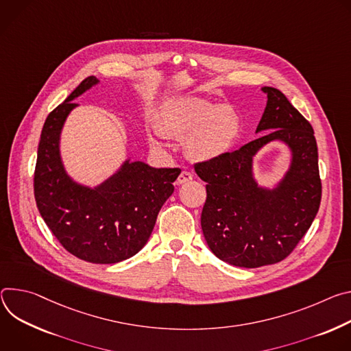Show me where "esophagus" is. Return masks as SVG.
I'll list each match as a JSON object with an SVG mask.
<instances>
[{"instance_id": "esophagus-1", "label": "esophagus", "mask_w": 351, "mask_h": 351, "mask_svg": "<svg viewBox=\"0 0 351 351\" xmlns=\"http://www.w3.org/2000/svg\"><path fill=\"white\" fill-rule=\"evenodd\" d=\"M191 180H192V174L189 171H186V170H182L180 173V176L177 177V184H185V182H188Z\"/></svg>"}]
</instances>
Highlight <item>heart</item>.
<instances>
[{
    "label": "heart",
    "mask_w": 351,
    "mask_h": 351,
    "mask_svg": "<svg viewBox=\"0 0 351 351\" xmlns=\"http://www.w3.org/2000/svg\"><path fill=\"white\" fill-rule=\"evenodd\" d=\"M240 131V117L234 108L199 97H185L174 103L159 120V132L167 138H185V152L197 162L221 158L234 145ZM149 142L153 147L162 146L156 135H150Z\"/></svg>",
    "instance_id": "heart-1"
}]
</instances>
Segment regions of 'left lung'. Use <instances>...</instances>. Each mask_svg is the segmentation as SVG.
<instances>
[{"label":"left lung","instance_id":"1","mask_svg":"<svg viewBox=\"0 0 351 351\" xmlns=\"http://www.w3.org/2000/svg\"><path fill=\"white\" fill-rule=\"evenodd\" d=\"M262 90L267 104L256 132H269L216 160L195 165L199 178L208 182L201 215L205 240L219 259L241 267L287 258L313 224L322 197L313 127L280 90ZM275 138L292 147L293 162L282 184L266 191L252 178V156Z\"/></svg>","mask_w":351,"mask_h":351}]
</instances>
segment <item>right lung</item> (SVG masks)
<instances>
[{
    "label": "right lung",
    "instance_id": "obj_1",
    "mask_svg": "<svg viewBox=\"0 0 351 351\" xmlns=\"http://www.w3.org/2000/svg\"><path fill=\"white\" fill-rule=\"evenodd\" d=\"M95 84V76L86 77L47 115L37 149L33 189L38 212L69 254L92 263H117L134 256L147 243L181 170L127 162L95 189L73 182L60 159V132L76 106L72 100Z\"/></svg>",
    "mask_w": 351,
    "mask_h": 351
}]
</instances>
